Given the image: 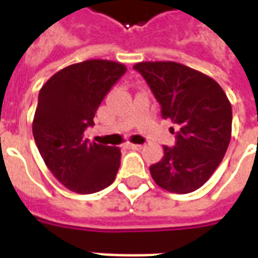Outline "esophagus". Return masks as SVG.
Wrapping results in <instances>:
<instances>
[{
	"instance_id": "esophagus-1",
	"label": "esophagus",
	"mask_w": 258,
	"mask_h": 258,
	"mask_svg": "<svg viewBox=\"0 0 258 258\" xmlns=\"http://www.w3.org/2000/svg\"><path fill=\"white\" fill-rule=\"evenodd\" d=\"M125 146L128 149H133V151H140V149H142V145H137V144H127Z\"/></svg>"
}]
</instances>
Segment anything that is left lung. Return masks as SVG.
Returning a JSON list of instances; mask_svg holds the SVG:
<instances>
[{
    "mask_svg": "<svg viewBox=\"0 0 258 258\" xmlns=\"http://www.w3.org/2000/svg\"><path fill=\"white\" fill-rule=\"evenodd\" d=\"M162 106V117L178 124L175 146L164 148L151 175L173 194L199 189L220 166L231 141L232 107L214 80L177 62L134 64Z\"/></svg>",
    "mask_w": 258,
    "mask_h": 258,
    "instance_id": "left-lung-1",
    "label": "left lung"
}]
</instances>
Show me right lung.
Returning <instances> with one entry per match:
<instances>
[{
    "mask_svg": "<svg viewBox=\"0 0 258 258\" xmlns=\"http://www.w3.org/2000/svg\"><path fill=\"white\" fill-rule=\"evenodd\" d=\"M123 63L90 59L59 70L42 85L33 120L40 155L59 182L76 194L88 195L112 184L120 167L117 146L90 142L96 109L125 73Z\"/></svg>",
    "mask_w": 258,
    "mask_h": 258,
    "instance_id": "obj_1",
    "label": "right lung"
}]
</instances>
